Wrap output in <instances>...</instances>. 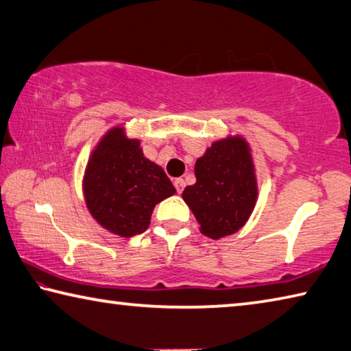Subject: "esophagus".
Segmentation results:
<instances>
[{"mask_svg": "<svg viewBox=\"0 0 351 351\" xmlns=\"http://www.w3.org/2000/svg\"><path fill=\"white\" fill-rule=\"evenodd\" d=\"M175 189H176V192L178 193H181L182 190H184V187H186V181L182 180V178H178V180H175Z\"/></svg>", "mask_w": 351, "mask_h": 351, "instance_id": "1", "label": "esophagus"}]
</instances>
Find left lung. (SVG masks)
I'll use <instances>...</instances> for the list:
<instances>
[{"mask_svg": "<svg viewBox=\"0 0 351 351\" xmlns=\"http://www.w3.org/2000/svg\"><path fill=\"white\" fill-rule=\"evenodd\" d=\"M197 182L182 199L199 223L201 234L218 240L240 230L258 197L251 148L241 136L215 141L195 164Z\"/></svg>", "mask_w": 351, "mask_h": 351, "instance_id": "1", "label": "left lung"}]
</instances>
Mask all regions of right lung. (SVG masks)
Masks as SVG:
<instances>
[{"instance_id": "right-lung-1", "label": "right lung", "mask_w": 351, "mask_h": 351, "mask_svg": "<svg viewBox=\"0 0 351 351\" xmlns=\"http://www.w3.org/2000/svg\"><path fill=\"white\" fill-rule=\"evenodd\" d=\"M176 190L164 170L142 153L139 139L114 127L99 141L83 176V195L93 218L119 237L148 228L154 206Z\"/></svg>"}]
</instances>
